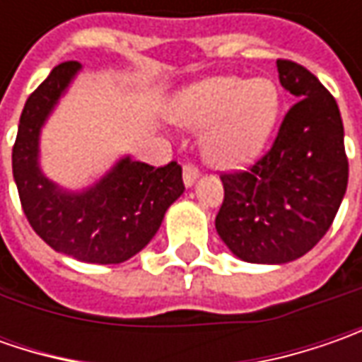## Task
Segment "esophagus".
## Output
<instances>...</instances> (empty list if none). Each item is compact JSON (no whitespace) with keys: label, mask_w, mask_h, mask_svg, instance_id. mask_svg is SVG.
I'll return each mask as SVG.
<instances>
[{"label":"esophagus","mask_w":362,"mask_h":362,"mask_svg":"<svg viewBox=\"0 0 362 362\" xmlns=\"http://www.w3.org/2000/svg\"><path fill=\"white\" fill-rule=\"evenodd\" d=\"M197 179H199V169L195 165H189L187 163L183 167V183H185V187H193Z\"/></svg>","instance_id":"34e87169"}]
</instances>
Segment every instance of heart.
I'll return each mask as SVG.
<instances>
[{
  "label": "heart",
  "mask_w": 362,
  "mask_h": 362,
  "mask_svg": "<svg viewBox=\"0 0 362 362\" xmlns=\"http://www.w3.org/2000/svg\"><path fill=\"white\" fill-rule=\"evenodd\" d=\"M282 96L270 78L211 76L173 100V117L203 132V157L217 169H242L262 155L280 119Z\"/></svg>",
  "instance_id": "b5f03b06"
}]
</instances>
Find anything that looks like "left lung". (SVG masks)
Instances as JSON below:
<instances>
[{"instance_id":"left-lung-1","label":"left lung","mask_w":362,"mask_h":362,"mask_svg":"<svg viewBox=\"0 0 362 362\" xmlns=\"http://www.w3.org/2000/svg\"><path fill=\"white\" fill-rule=\"evenodd\" d=\"M276 64L296 105L250 171L221 175L226 195L216 217L219 238L250 264H286L310 252L332 226L349 183L337 100L304 66Z\"/></svg>"}]
</instances>
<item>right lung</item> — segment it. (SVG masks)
I'll return each mask as SVG.
<instances>
[{"instance_id": "right-lung-1", "label": "right lung", "mask_w": 362, "mask_h": 362, "mask_svg": "<svg viewBox=\"0 0 362 362\" xmlns=\"http://www.w3.org/2000/svg\"><path fill=\"white\" fill-rule=\"evenodd\" d=\"M82 64L64 62L32 92L11 153L21 207L34 231L64 256L88 264H120L139 254L185 191L181 167L120 157L94 185L70 191L40 167V134Z\"/></svg>"}]
</instances>
